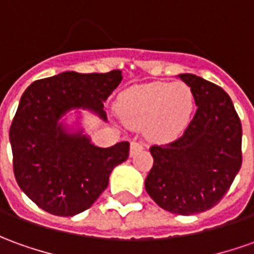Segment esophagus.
Returning <instances> with one entry per match:
<instances>
[{
	"mask_svg": "<svg viewBox=\"0 0 254 254\" xmlns=\"http://www.w3.org/2000/svg\"><path fill=\"white\" fill-rule=\"evenodd\" d=\"M144 148V145L141 144V143H139V141H132L130 143V155H134L136 152L140 151V150H143Z\"/></svg>",
	"mask_w": 254,
	"mask_h": 254,
	"instance_id": "obj_1",
	"label": "esophagus"
}]
</instances>
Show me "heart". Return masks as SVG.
I'll use <instances>...</instances> for the list:
<instances>
[{
    "mask_svg": "<svg viewBox=\"0 0 254 254\" xmlns=\"http://www.w3.org/2000/svg\"><path fill=\"white\" fill-rule=\"evenodd\" d=\"M194 95L187 84L150 82L125 90L118 100V113L127 127H145L154 141L177 137L189 124Z\"/></svg>",
    "mask_w": 254,
    "mask_h": 254,
    "instance_id": "obj_1",
    "label": "heart"
}]
</instances>
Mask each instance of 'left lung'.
Masks as SVG:
<instances>
[{"mask_svg":"<svg viewBox=\"0 0 254 254\" xmlns=\"http://www.w3.org/2000/svg\"><path fill=\"white\" fill-rule=\"evenodd\" d=\"M198 106L183 136L151 145L154 164L145 191L170 213L190 216L217 205L242 165V125L231 99L217 85L180 74Z\"/></svg>","mask_w":254,"mask_h":254,"instance_id":"8db88e82","label":"left lung"}]
</instances>
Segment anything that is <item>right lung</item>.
I'll return each mask as SVG.
<instances>
[{
  "label": "right lung",
  "instance_id": "1",
  "mask_svg": "<svg viewBox=\"0 0 254 254\" xmlns=\"http://www.w3.org/2000/svg\"><path fill=\"white\" fill-rule=\"evenodd\" d=\"M121 81L120 70L65 71L35 81L20 97L9 129L13 173L23 192L48 213L86 210L107 189L111 170L129 157L127 141L100 148L59 122L72 109L90 110L107 121L104 102Z\"/></svg>",
  "mask_w": 254,
  "mask_h": 254
}]
</instances>
